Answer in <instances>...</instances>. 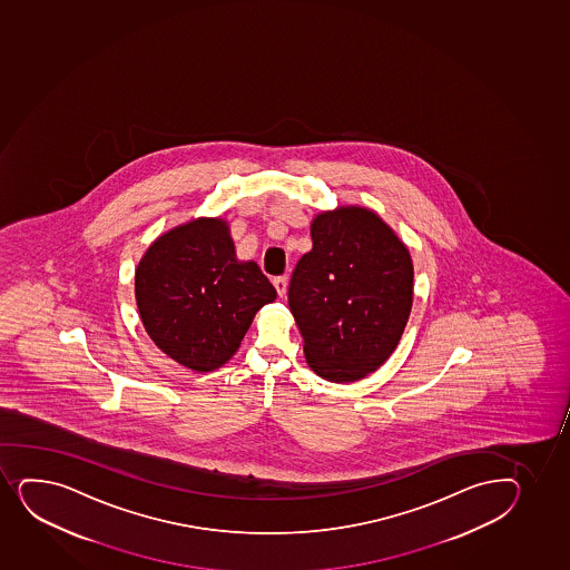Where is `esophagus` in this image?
Wrapping results in <instances>:
<instances>
[{
  "label": "esophagus",
  "mask_w": 570,
  "mask_h": 570,
  "mask_svg": "<svg viewBox=\"0 0 570 570\" xmlns=\"http://www.w3.org/2000/svg\"><path fill=\"white\" fill-rule=\"evenodd\" d=\"M273 286H275L278 297H284L286 288H288V278L286 276H276V278H273Z\"/></svg>",
  "instance_id": "esophagus-1"
}]
</instances>
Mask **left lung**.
Listing matches in <instances>:
<instances>
[{
    "mask_svg": "<svg viewBox=\"0 0 570 570\" xmlns=\"http://www.w3.org/2000/svg\"><path fill=\"white\" fill-rule=\"evenodd\" d=\"M311 237L313 250L289 281V311L308 367L330 382H355L397 348L412 308L411 254L365 207L320 213Z\"/></svg>",
    "mask_w": 570,
    "mask_h": 570,
    "instance_id": "8db88e82",
    "label": "left lung"
}]
</instances>
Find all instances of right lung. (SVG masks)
Instances as JSON below:
<instances>
[{"mask_svg":"<svg viewBox=\"0 0 570 570\" xmlns=\"http://www.w3.org/2000/svg\"><path fill=\"white\" fill-rule=\"evenodd\" d=\"M141 322L164 354L208 373L229 362L276 289L256 262H239L227 222L197 218L148 246L135 269Z\"/></svg>","mask_w":570,"mask_h":570,"instance_id":"obj_1","label":"right lung"}]
</instances>
